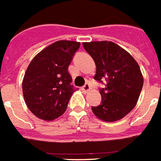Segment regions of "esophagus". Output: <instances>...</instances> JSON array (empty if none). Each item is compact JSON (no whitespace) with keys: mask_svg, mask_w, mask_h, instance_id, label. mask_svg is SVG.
<instances>
[{"mask_svg":"<svg viewBox=\"0 0 161 161\" xmlns=\"http://www.w3.org/2000/svg\"><path fill=\"white\" fill-rule=\"evenodd\" d=\"M90 89H91V86H90V85H89L88 83H86V84L81 87V90L83 91H85V92H87Z\"/></svg>","mask_w":161,"mask_h":161,"instance_id":"obj_1","label":"esophagus"}]
</instances>
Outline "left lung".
<instances>
[{
    "label": "left lung",
    "instance_id": "1",
    "mask_svg": "<svg viewBox=\"0 0 161 161\" xmlns=\"http://www.w3.org/2000/svg\"><path fill=\"white\" fill-rule=\"evenodd\" d=\"M96 65L95 80L104 84L100 88L101 102L91 110L99 119L113 122L122 119L136 106L143 86V76L136 60L111 42L83 43Z\"/></svg>",
    "mask_w": 161,
    "mask_h": 161
}]
</instances>
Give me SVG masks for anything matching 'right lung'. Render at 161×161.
<instances>
[{
    "instance_id": "1",
    "label": "right lung",
    "mask_w": 161,
    "mask_h": 161,
    "mask_svg": "<svg viewBox=\"0 0 161 161\" xmlns=\"http://www.w3.org/2000/svg\"><path fill=\"white\" fill-rule=\"evenodd\" d=\"M80 42L59 41L47 46L30 63L22 82L29 110L40 119L52 120L65 112L75 87L68 66Z\"/></svg>"
}]
</instances>
